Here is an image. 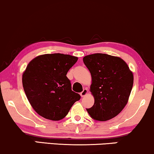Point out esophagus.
Here are the masks:
<instances>
[{
  "label": "esophagus",
  "instance_id": "34e87169",
  "mask_svg": "<svg viewBox=\"0 0 154 154\" xmlns=\"http://www.w3.org/2000/svg\"><path fill=\"white\" fill-rule=\"evenodd\" d=\"M88 94V89H87V88H84V89L83 90V91L81 92L80 94H81V97H85V96H86V94Z\"/></svg>",
  "mask_w": 154,
  "mask_h": 154
}]
</instances>
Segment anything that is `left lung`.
<instances>
[{
  "mask_svg": "<svg viewBox=\"0 0 154 154\" xmlns=\"http://www.w3.org/2000/svg\"><path fill=\"white\" fill-rule=\"evenodd\" d=\"M91 75L90 87L94 104L88 113L94 120L106 121L116 117L127 104L133 75L120 57L95 53L83 58Z\"/></svg>",
  "mask_w": 154,
  "mask_h": 154,
  "instance_id": "left-lung-1",
  "label": "left lung"
}]
</instances>
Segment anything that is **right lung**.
Returning <instances> with one entry per match:
<instances>
[{"mask_svg":"<svg viewBox=\"0 0 154 154\" xmlns=\"http://www.w3.org/2000/svg\"><path fill=\"white\" fill-rule=\"evenodd\" d=\"M78 57L60 53L45 54L30 61L22 75L23 90L38 115L50 120H62L81 99L72 91L66 76Z\"/></svg>","mask_w":154,"mask_h":154,"instance_id":"1","label":"right lung"}]
</instances>
